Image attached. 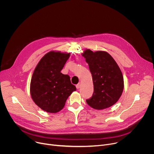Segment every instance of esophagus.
Instances as JSON below:
<instances>
[{
  "mask_svg": "<svg viewBox=\"0 0 154 154\" xmlns=\"http://www.w3.org/2000/svg\"><path fill=\"white\" fill-rule=\"evenodd\" d=\"M76 88L78 89H79L80 88H81V83H78L76 86Z\"/></svg>",
  "mask_w": 154,
  "mask_h": 154,
  "instance_id": "1",
  "label": "esophagus"
}]
</instances>
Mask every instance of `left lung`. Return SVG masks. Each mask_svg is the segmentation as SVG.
Segmentation results:
<instances>
[{"instance_id": "1", "label": "left lung", "mask_w": 154, "mask_h": 154, "mask_svg": "<svg viewBox=\"0 0 154 154\" xmlns=\"http://www.w3.org/2000/svg\"><path fill=\"white\" fill-rule=\"evenodd\" d=\"M92 74L94 92L86 102L96 110H103L114 105L120 98L124 80L120 68L107 52L86 49L82 54Z\"/></svg>"}]
</instances>
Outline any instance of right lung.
Masks as SVG:
<instances>
[{"mask_svg":"<svg viewBox=\"0 0 154 154\" xmlns=\"http://www.w3.org/2000/svg\"><path fill=\"white\" fill-rule=\"evenodd\" d=\"M69 56V53L51 51L34 69L30 83L31 96L34 103L45 112H60L68 97L76 90L69 76L60 72Z\"/></svg>","mask_w":154,"mask_h":154,"instance_id":"right-lung-1","label":"right lung"}]
</instances>
